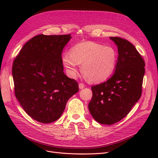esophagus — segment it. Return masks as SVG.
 Here are the masks:
<instances>
[{
	"mask_svg": "<svg viewBox=\"0 0 158 158\" xmlns=\"http://www.w3.org/2000/svg\"><path fill=\"white\" fill-rule=\"evenodd\" d=\"M84 86H85V85H84L83 83H80V84H79V88H80V89L84 88Z\"/></svg>",
	"mask_w": 158,
	"mask_h": 158,
	"instance_id": "34e87169",
	"label": "esophagus"
}]
</instances>
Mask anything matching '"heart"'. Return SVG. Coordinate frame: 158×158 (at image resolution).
<instances>
[{
    "instance_id": "heart-1",
    "label": "heart",
    "mask_w": 158,
    "mask_h": 158,
    "mask_svg": "<svg viewBox=\"0 0 158 158\" xmlns=\"http://www.w3.org/2000/svg\"><path fill=\"white\" fill-rule=\"evenodd\" d=\"M61 59L70 77L76 76L79 64H82V70L88 80L92 82H99L112 74L117 53L112 47L84 41L74 45L70 52H64Z\"/></svg>"
}]
</instances>
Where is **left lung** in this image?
Returning a JSON list of instances; mask_svg holds the SVG:
<instances>
[{"label": "left lung", "instance_id": "obj_1", "mask_svg": "<svg viewBox=\"0 0 158 158\" xmlns=\"http://www.w3.org/2000/svg\"><path fill=\"white\" fill-rule=\"evenodd\" d=\"M118 48L114 74L106 82L92 87L89 111L97 122L111 125L121 121L139 100L142 92L145 62L131 42L110 37Z\"/></svg>", "mask_w": 158, "mask_h": 158}]
</instances>
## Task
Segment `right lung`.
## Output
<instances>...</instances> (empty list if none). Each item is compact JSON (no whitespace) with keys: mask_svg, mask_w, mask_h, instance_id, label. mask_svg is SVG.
I'll use <instances>...</instances> for the list:
<instances>
[{"mask_svg":"<svg viewBox=\"0 0 158 158\" xmlns=\"http://www.w3.org/2000/svg\"><path fill=\"white\" fill-rule=\"evenodd\" d=\"M70 34L33 37L14 59V94L28 115L40 123L59 119L78 84L64 73L62 52Z\"/></svg>","mask_w":158,"mask_h":158,"instance_id":"1","label":"right lung"}]
</instances>
